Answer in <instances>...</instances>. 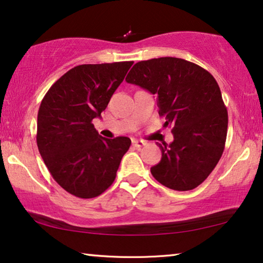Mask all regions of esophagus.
Instances as JSON below:
<instances>
[{"mask_svg": "<svg viewBox=\"0 0 263 263\" xmlns=\"http://www.w3.org/2000/svg\"><path fill=\"white\" fill-rule=\"evenodd\" d=\"M146 142L143 141V140H136V139H133V146L138 147V148H140V147L145 146Z\"/></svg>", "mask_w": 263, "mask_h": 263, "instance_id": "obj_1", "label": "esophagus"}]
</instances>
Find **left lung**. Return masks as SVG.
<instances>
[{
	"mask_svg": "<svg viewBox=\"0 0 263 263\" xmlns=\"http://www.w3.org/2000/svg\"><path fill=\"white\" fill-rule=\"evenodd\" d=\"M125 81L156 96L164 125L172 128L174 141L158 143L161 160L151 174L170 189H195L217 166L228 134V110L213 75L189 61L160 57L134 64Z\"/></svg>",
	"mask_w": 263,
	"mask_h": 263,
	"instance_id": "obj_1",
	"label": "left lung"
}]
</instances>
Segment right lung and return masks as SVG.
Returning a JSON list of instances; mask_svg holds the SVG:
<instances>
[{
    "label": "right lung",
    "instance_id": "obj_1",
    "mask_svg": "<svg viewBox=\"0 0 263 263\" xmlns=\"http://www.w3.org/2000/svg\"><path fill=\"white\" fill-rule=\"evenodd\" d=\"M133 61L81 64L46 92L38 111L37 145L52 178L80 199L99 196L112 184L130 139H105L92 121L100 117Z\"/></svg>",
    "mask_w": 263,
    "mask_h": 263
}]
</instances>
